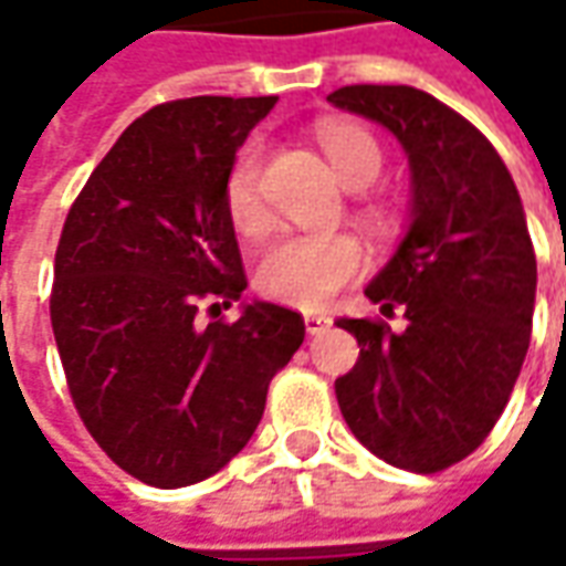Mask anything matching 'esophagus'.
<instances>
[{
    "mask_svg": "<svg viewBox=\"0 0 566 566\" xmlns=\"http://www.w3.org/2000/svg\"><path fill=\"white\" fill-rule=\"evenodd\" d=\"M303 325L310 334H325L332 328V315L325 313H303Z\"/></svg>",
    "mask_w": 566,
    "mask_h": 566,
    "instance_id": "esophagus-1",
    "label": "esophagus"
}]
</instances>
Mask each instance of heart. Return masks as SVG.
<instances>
[{
    "label": "heart",
    "mask_w": 566,
    "mask_h": 566,
    "mask_svg": "<svg viewBox=\"0 0 566 566\" xmlns=\"http://www.w3.org/2000/svg\"><path fill=\"white\" fill-rule=\"evenodd\" d=\"M318 145L332 170L349 188L368 186L380 172L384 154L375 136L349 120H328L318 126ZM260 160L263 151L244 145L226 176V210L238 232L256 234L266 229V207L260 198ZM363 266V248L347 232L282 234L269 244L260 266L256 287L266 297L303 310H315L334 297Z\"/></svg>",
    "instance_id": "obj_1"
}]
</instances>
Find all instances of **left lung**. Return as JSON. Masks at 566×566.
<instances>
[{
	"instance_id": "8db88e82",
	"label": "left lung",
	"mask_w": 566,
	"mask_h": 566,
	"mask_svg": "<svg viewBox=\"0 0 566 566\" xmlns=\"http://www.w3.org/2000/svg\"><path fill=\"white\" fill-rule=\"evenodd\" d=\"M340 111L390 129L409 157V232L365 287L406 325L340 318L359 359L334 380L356 440L394 468L437 474L505 412L536 303V253L509 167L476 126L412 86H344Z\"/></svg>"
}]
</instances>
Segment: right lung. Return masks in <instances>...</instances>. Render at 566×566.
<instances>
[{"mask_svg":"<svg viewBox=\"0 0 566 566\" xmlns=\"http://www.w3.org/2000/svg\"><path fill=\"white\" fill-rule=\"evenodd\" d=\"M275 95H198L142 114L73 201L52 332L73 406L107 459L157 490L207 480L248 446L303 318L266 300L203 325L248 287L226 176Z\"/></svg>","mask_w":566,"mask_h":566,"instance_id":"obj_1","label":"right lung"}]
</instances>
